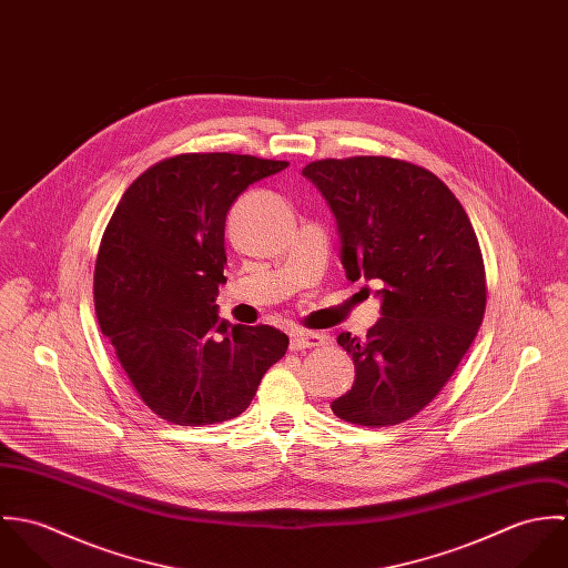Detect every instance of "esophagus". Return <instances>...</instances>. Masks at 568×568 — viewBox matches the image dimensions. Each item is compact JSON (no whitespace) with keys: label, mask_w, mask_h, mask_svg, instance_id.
I'll return each mask as SVG.
<instances>
[{"label":"esophagus","mask_w":568,"mask_h":568,"mask_svg":"<svg viewBox=\"0 0 568 568\" xmlns=\"http://www.w3.org/2000/svg\"><path fill=\"white\" fill-rule=\"evenodd\" d=\"M324 334L317 332H308V329H293L291 332V352H302V349H311V347H320L324 345Z\"/></svg>","instance_id":"obj_1"}]
</instances>
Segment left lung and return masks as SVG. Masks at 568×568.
Instances as JSON below:
<instances>
[{"label":"left lung","mask_w":568,"mask_h":568,"mask_svg":"<svg viewBox=\"0 0 568 568\" xmlns=\"http://www.w3.org/2000/svg\"><path fill=\"white\" fill-rule=\"evenodd\" d=\"M302 172L336 216L347 280L383 282L378 324L365 338L336 336L356 378L332 410L372 428L406 422L450 381L484 322L475 227L439 176L405 160H320Z\"/></svg>","instance_id":"1"}]
</instances>
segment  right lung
<instances>
[{
  "label": "right lung",
  "instance_id": "right-lung-1",
  "mask_svg": "<svg viewBox=\"0 0 568 568\" xmlns=\"http://www.w3.org/2000/svg\"><path fill=\"white\" fill-rule=\"evenodd\" d=\"M288 162L183 153L144 170L100 243L93 302L142 403L179 426L239 417L288 347L273 325L219 322L225 219L244 190Z\"/></svg>",
  "mask_w": 568,
  "mask_h": 568
}]
</instances>
